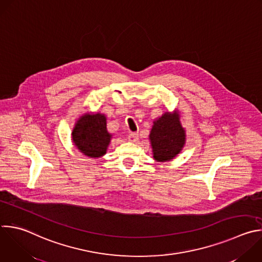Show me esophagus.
Wrapping results in <instances>:
<instances>
[{
  "instance_id": "34e87169",
  "label": "esophagus",
  "mask_w": 262,
  "mask_h": 262,
  "mask_svg": "<svg viewBox=\"0 0 262 262\" xmlns=\"http://www.w3.org/2000/svg\"><path fill=\"white\" fill-rule=\"evenodd\" d=\"M128 141L129 142H132V143H136L137 141H138V134H136V133H130L129 135H128Z\"/></svg>"
}]
</instances>
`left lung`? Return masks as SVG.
Returning a JSON list of instances; mask_svg holds the SVG:
<instances>
[{"label": "left lung", "mask_w": 262, "mask_h": 262, "mask_svg": "<svg viewBox=\"0 0 262 262\" xmlns=\"http://www.w3.org/2000/svg\"><path fill=\"white\" fill-rule=\"evenodd\" d=\"M153 158L158 162L169 161L183 149L186 132L180 121V112H165L153 121L149 135Z\"/></svg>", "instance_id": "obj_1"}]
</instances>
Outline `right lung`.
I'll return each mask as SVG.
<instances>
[{
	"label": "right lung",
	"mask_w": 262,
	"mask_h": 262,
	"mask_svg": "<svg viewBox=\"0 0 262 262\" xmlns=\"http://www.w3.org/2000/svg\"><path fill=\"white\" fill-rule=\"evenodd\" d=\"M112 135L107 130V117L100 112L80 116L72 130V141L85 156L100 158L107 153Z\"/></svg>",
	"instance_id": "add662e5"
}]
</instances>
